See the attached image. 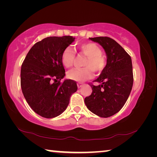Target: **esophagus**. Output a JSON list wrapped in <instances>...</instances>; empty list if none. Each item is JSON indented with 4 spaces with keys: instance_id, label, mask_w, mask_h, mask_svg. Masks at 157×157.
<instances>
[{
    "instance_id": "1",
    "label": "esophagus",
    "mask_w": 157,
    "mask_h": 157,
    "mask_svg": "<svg viewBox=\"0 0 157 157\" xmlns=\"http://www.w3.org/2000/svg\"><path fill=\"white\" fill-rule=\"evenodd\" d=\"M77 84H78V87L79 89V88H81V87H82V86H83L84 84L82 83V82H78V83Z\"/></svg>"
}]
</instances>
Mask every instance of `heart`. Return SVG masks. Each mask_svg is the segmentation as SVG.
Returning <instances> with one entry per match:
<instances>
[{"label":"heart","instance_id":"heart-1","mask_svg":"<svg viewBox=\"0 0 157 157\" xmlns=\"http://www.w3.org/2000/svg\"><path fill=\"white\" fill-rule=\"evenodd\" d=\"M78 48L81 52L87 56L84 64L85 67L73 68L69 71L67 77L74 81L84 82L94 76V71L97 73L102 72L107 64V59L105 55L102 54L100 48L94 43L82 44ZM61 59L65 67L70 68L73 66L75 59V51L72 48L68 47L64 49Z\"/></svg>","mask_w":157,"mask_h":157}]
</instances>
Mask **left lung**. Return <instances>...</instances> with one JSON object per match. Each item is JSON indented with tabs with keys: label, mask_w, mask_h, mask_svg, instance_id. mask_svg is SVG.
I'll list each match as a JSON object with an SVG mask.
<instances>
[{
	"label": "left lung",
	"mask_w": 157,
	"mask_h": 157,
	"mask_svg": "<svg viewBox=\"0 0 157 157\" xmlns=\"http://www.w3.org/2000/svg\"><path fill=\"white\" fill-rule=\"evenodd\" d=\"M99 44L107 55V64L91 85L92 94L85 98L89 111L102 118H108L120 111L129 98L133 86L131 57L120 44L107 36L89 38Z\"/></svg>",
	"instance_id": "left-lung-1"
}]
</instances>
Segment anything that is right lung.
<instances>
[{
  "label": "right lung",
  "mask_w": 157,
  "mask_h": 157,
  "mask_svg": "<svg viewBox=\"0 0 157 157\" xmlns=\"http://www.w3.org/2000/svg\"><path fill=\"white\" fill-rule=\"evenodd\" d=\"M71 36H50L36 43L29 50L21 70L23 94L34 112L52 118L62 114L77 91L75 81L65 79L62 54L75 41Z\"/></svg>",
  "instance_id": "1"
}]
</instances>
